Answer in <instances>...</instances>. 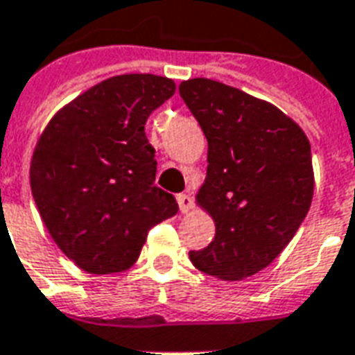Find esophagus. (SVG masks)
<instances>
[{
  "instance_id": "esophagus-1",
  "label": "esophagus",
  "mask_w": 355,
  "mask_h": 355,
  "mask_svg": "<svg viewBox=\"0 0 355 355\" xmlns=\"http://www.w3.org/2000/svg\"><path fill=\"white\" fill-rule=\"evenodd\" d=\"M177 201H178V207H180V212H190L193 209V199L191 196L188 193H180L177 196Z\"/></svg>"
}]
</instances>
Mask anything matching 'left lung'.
I'll return each mask as SVG.
<instances>
[{
    "instance_id": "8db88e82",
    "label": "left lung",
    "mask_w": 355,
    "mask_h": 355,
    "mask_svg": "<svg viewBox=\"0 0 355 355\" xmlns=\"http://www.w3.org/2000/svg\"><path fill=\"white\" fill-rule=\"evenodd\" d=\"M178 92L209 143L196 201L216 225L211 244L190 252L191 263L243 280L275 261L311 209V143L275 105L233 86L190 78Z\"/></svg>"
}]
</instances>
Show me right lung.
Here are the masks:
<instances>
[{"mask_svg": "<svg viewBox=\"0 0 355 355\" xmlns=\"http://www.w3.org/2000/svg\"><path fill=\"white\" fill-rule=\"evenodd\" d=\"M177 90L167 77L116 75L51 118L31 156L30 186L58 248L90 275L130 269L148 230L178 205L154 186L144 124Z\"/></svg>", "mask_w": 355, "mask_h": 355, "instance_id": "add662e5", "label": "right lung"}]
</instances>
